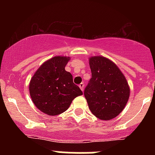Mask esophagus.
<instances>
[{"instance_id":"obj_1","label":"esophagus","mask_w":155,"mask_h":155,"mask_svg":"<svg viewBox=\"0 0 155 155\" xmlns=\"http://www.w3.org/2000/svg\"><path fill=\"white\" fill-rule=\"evenodd\" d=\"M79 87H80V88H81V89L82 91H84V83H81V84H79Z\"/></svg>"}]
</instances>
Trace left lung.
Instances as JSON below:
<instances>
[{
    "instance_id": "left-lung-1",
    "label": "left lung",
    "mask_w": 155,
    "mask_h": 155,
    "mask_svg": "<svg viewBox=\"0 0 155 155\" xmlns=\"http://www.w3.org/2000/svg\"><path fill=\"white\" fill-rule=\"evenodd\" d=\"M91 78L84 97L94 116L110 120L124 110L130 97V86L116 64L102 56L89 58Z\"/></svg>"
}]
</instances>
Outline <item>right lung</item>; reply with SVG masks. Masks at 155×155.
<instances>
[{
  "label": "right lung",
  "instance_id": "add662e5",
  "mask_svg": "<svg viewBox=\"0 0 155 155\" xmlns=\"http://www.w3.org/2000/svg\"><path fill=\"white\" fill-rule=\"evenodd\" d=\"M69 57L56 56L38 68L31 78L29 93L37 109L49 116L65 112L76 97L83 94L74 84L73 77L65 71Z\"/></svg>",
  "mask_w": 155,
  "mask_h": 155
}]
</instances>
